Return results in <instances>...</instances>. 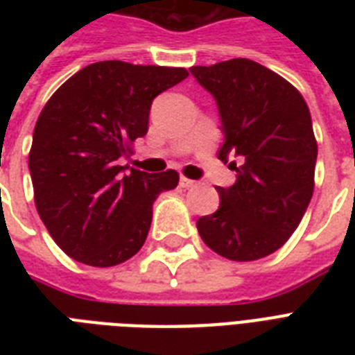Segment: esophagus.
<instances>
[{
  "label": "esophagus",
  "instance_id": "1",
  "mask_svg": "<svg viewBox=\"0 0 355 355\" xmlns=\"http://www.w3.org/2000/svg\"><path fill=\"white\" fill-rule=\"evenodd\" d=\"M180 186H182V188H195V186H197V182H195V180H191V178L180 177Z\"/></svg>",
  "mask_w": 355,
  "mask_h": 355
}]
</instances>
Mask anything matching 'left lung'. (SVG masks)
I'll return each mask as SVG.
<instances>
[{"label":"left lung","instance_id":"1","mask_svg":"<svg viewBox=\"0 0 355 355\" xmlns=\"http://www.w3.org/2000/svg\"><path fill=\"white\" fill-rule=\"evenodd\" d=\"M219 108L225 144L219 158L234 186L217 188V211L197 221L202 241L223 258L254 261L289 239L315 188L317 141L300 92L269 68L232 58L189 69Z\"/></svg>","mask_w":355,"mask_h":355}]
</instances>
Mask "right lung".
<instances>
[{"instance_id":"right-lung-1","label":"right lung","mask_w":355,"mask_h":355,"mask_svg":"<svg viewBox=\"0 0 355 355\" xmlns=\"http://www.w3.org/2000/svg\"><path fill=\"white\" fill-rule=\"evenodd\" d=\"M188 69L105 60L69 77L38 116L29 153L35 205L58 247L92 267H112L144 247L153 202L178 173L118 166L149 128L150 103Z\"/></svg>"}]
</instances>
